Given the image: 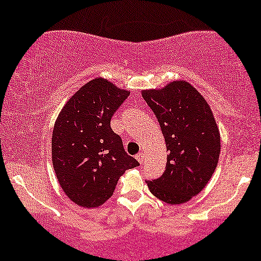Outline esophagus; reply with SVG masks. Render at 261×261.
<instances>
[{
	"label": "esophagus",
	"mask_w": 261,
	"mask_h": 261,
	"mask_svg": "<svg viewBox=\"0 0 261 261\" xmlns=\"http://www.w3.org/2000/svg\"><path fill=\"white\" fill-rule=\"evenodd\" d=\"M135 157H136V160H138L141 164H142L143 162H144V152L140 151V152L138 153V155H136Z\"/></svg>",
	"instance_id": "1"
}]
</instances>
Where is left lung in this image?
<instances>
[{
	"label": "left lung",
	"instance_id": "left-lung-1",
	"mask_svg": "<svg viewBox=\"0 0 261 261\" xmlns=\"http://www.w3.org/2000/svg\"><path fill=\"white\" fill-rule=\"evenodd\" d=\"M142 97L165 139V171L147 180L151 193L170 204L187 202L207 185L221 151L220 132L204 98L187 82L176 81Z\"/></svg>",
	"mask_w": 261,
	"mask_h": 261
}]
</instances>
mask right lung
<instances>
[{
	"instance_id": "add662e5",
	"label": "right lung",
	"mask_w": 261,
	"mask_h": 261,
	"mask_svg": "<svg viewBox=\"0 0 261 261\" xmlns=\"http://www.w3.org/2000/svg\"><path fill=\"white\" fill-rule=\"evenodd\" d=\"M128 96L109 81L95 79L67 101L55 122L53 168L68 198L81 207L100 206L112 196L121 174L140 165L111 128Z\"/></svg>"
}]
</instances>
